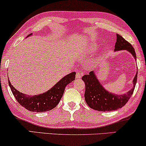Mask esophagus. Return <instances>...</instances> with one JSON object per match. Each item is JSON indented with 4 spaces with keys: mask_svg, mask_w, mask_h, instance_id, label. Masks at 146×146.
I'll list each match as a JSON object with an SVG mask.
<instances>
[{
    "mask_svg": "<svg viewBox=\"0 0 146 146\" xmlns=\"http://www.w3.org/2000/svg\"><path fill=\"white\" fill-rule=\"evenodd\" d=\"M83 76V73L82 72H78L76 73V79H80L82 78V76Z\"/></svg>",
    "mask_w": 146,
    "mask_h": 146,
    "instance_id": "34e87169",
    "label": "esophagus"
}]
</instances>
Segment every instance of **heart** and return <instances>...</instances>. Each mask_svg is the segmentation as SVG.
I'll list each match as a JSON object with an SVG mask.
<instances>
[{"label": "heart", "instance_id": "1", "mask_svg": "<svg viewBox=\"0 0 146 146\" xmlns=\"http://www.w3.org/2000/svg\"><path fill=\"white\" fill-rule=\"evenodd\" d=\"M96 49H97V46H96V44H93L92 45H90V47L89 48H88V52H95L96 50Z\"/></svg>", "mask_w": 146, "mask_h": 146}]
</instances>
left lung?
Returning a JSON list of instances; mask_svg holds the SVG:
<instances>
[{
    "label": "left lung",
    "instance_id": "obj_1",
    "mask_svg": "<svg viewBox=\"0 0 146 146\" xmlns=\"http://www.w3.org/2000/svg\"><path fill=\"white\" fill-rule=\"evenodd\" d=\"M122 50L127 51L136 60L135 52L132 45L123 37L117 34V41L114 51L118 52ZM137 71L133 80V87L131 90L125 94H117L106 90L98 80L95 72H90L88 74L84 75L82 78L86 86L84 98L87 105L91 109L98 111H115L123 107L133 94L137 82Z\"/></svg>",
    "mask_w": 146,
    "mask_h": 146
}]
</instances>
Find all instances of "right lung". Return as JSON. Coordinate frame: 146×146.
<instances>
[{"instance_id": "1", "label": "right lung", "mask_w": 146, "mask_h": 146, "mask_svg": "<svg viewBox=\"0 0 146 146\" xmlns=\"http://www.w3.org/2000/svg\"><path fill=\"white\" fill-rule=\"evenodd\" d=\"M33 35L29 34L27 37ZM76 72H72L66 75L48 91L37 95H27L15 88L10 81L9 84L11 91L18 103L26 109L33 112H45L50 111L58 105L63 96L66 86L74 80Z\"/></svg>"}]
</instances>
